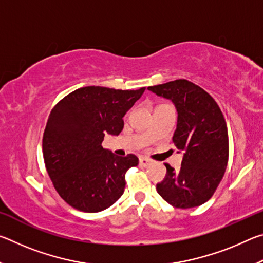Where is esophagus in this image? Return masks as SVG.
<instances>
[{
    "label": "esophagus",
    "instance_id": "34e87169",
    "mask_svg": "<svg viewBox=\"0 0 263 263\" xmlns=\"http://www.w3.org/2000/svg\"><path fill=\"white\" fill-rule=\"evenodd\" d=\"M139 164L141 167H147L151 164V160L147 158H144V157H140L139 158Z\"/></svg>",
    "mask_w": 263,
    "mask_h": 263
}]
</instances>
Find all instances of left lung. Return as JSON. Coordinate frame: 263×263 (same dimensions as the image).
Returning <instances> with one entry per match:
<instances>
[{
	"label": "left lung",
	"instance_id": "left-lung-1",
	"mask_svg": "<svg viewBox=\"0 0 263 263\" xmlns=\"http://www.w3.org/2000/svg\"><path fill=\"white\" fill-rule=\"evenodd\" d=\"M148 90L173 101L177 127L173 137L183 153L181 168L164 163L167 174L158 194L174 208L202 205L212 197L229 162V133L219 105L197 84L184 79L151 86Z\"/></svg>",
	"mask_w": 263,
	"mask_h": 263
}]
</instances>
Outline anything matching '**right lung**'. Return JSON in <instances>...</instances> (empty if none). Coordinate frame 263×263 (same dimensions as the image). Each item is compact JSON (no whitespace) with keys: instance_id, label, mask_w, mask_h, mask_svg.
Masks as SVG:
<instances>
[{"instance_id":"right-lung-1","label":"right lung","mask_w":263,"mask_h":263,"mask_svg":"<svg viewBox=\"0 0 263 263\" xmlns=\"http://www.w3.org/2000/svg\"><path fill=\"white\" fill-rule=\"evenodd\" d=\"M144 91L89 86L53 106L43 136L44 161L57 193L72 208L100 212L121 198L138 158L117 157L102 141L105 133L122 132L123 117Z\"/></svg>"}]
</instances>
